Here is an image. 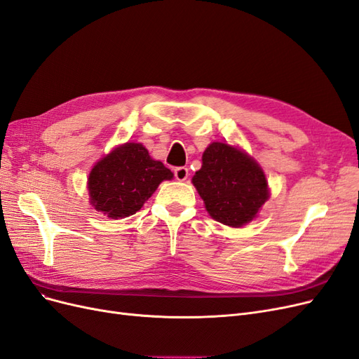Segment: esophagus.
Returning a JSON list of instances; mask_svg holds the SVG:
<instances>
[{
    "instance_id": "1",
    "label": "esophagus",
    "mask_w": 359,
    "mask_h": 359,
    "mask_svg": "<svg viewBox=\"0 0 359 359\" xmlns=\"http://www.w3.org/2000/svg\"><path fill=\"white\" fill-rule=\"evenodd\" d=\"M174 174H175V178L178 181H185L189 178V169L185 166H180V168L174 169Z\"/></svg>"
}]
</instances>
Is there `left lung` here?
Returning <instances> with one entry per match:
<instances>
[{
	"mask_svg": "<svg viewBox=\"0 0 359 359\" xmlns=\"http://www.w3.org/2000/svg\"><path fill=\"white\" fill-rule=\"evenodd\" d=\"M191 182L208 214L229 227L251 222L270 196L262 166L241 148L224 142L208 145Z\"/></svg>",
	"mask_w": 359,
	"mask_h": 359,
	"instance_id": "8db88e82",
	"label": "left lung"
}]
</instances>
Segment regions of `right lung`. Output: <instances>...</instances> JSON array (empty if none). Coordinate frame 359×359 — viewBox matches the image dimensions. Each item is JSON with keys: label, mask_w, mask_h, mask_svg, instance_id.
Here are the masks:
<instances>
[{"label": "right lung", "mask_w": 359, "mask_h": 359, "mask_svg": "<svg viewBox=\"0 0 359 359\" xmlns=\"http://www.w3.org/2000/svg\"><path fill=\"white\" fill-rule=\"evenodd\" d=\"M172 178L174 174L150 157L142 144L126 142L92 168L88 180L90 203L108 218H126L140 211L160 182Z\"/></svg>", "instance_id": "obj_1"}]
</instances>
